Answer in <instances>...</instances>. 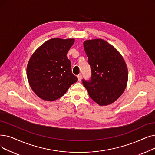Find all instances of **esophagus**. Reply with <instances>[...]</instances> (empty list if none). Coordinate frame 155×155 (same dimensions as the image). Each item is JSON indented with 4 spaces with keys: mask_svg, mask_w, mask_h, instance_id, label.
<instances>
[{
    "mask_svg": "<svg viewBox=\"0 0 155 155\" xmlns=\"http://www.w3.org/2000/svg\"><path fill=\"white\" fill-rule=\"evenodd\" d=\"M77 77H78V81L79 82H80L81 81V80H82V75H78V76H77Z\"/></svg>",
    "mask_w": 155,
    "mask_h": 155,
    "instance_id": "34e87169",
    "label": "esophagus"
}]
</instances>
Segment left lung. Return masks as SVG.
<instances>
[{"label": "left lung", "instance_id": "obj_1", "mask_svg": "<svg viewBox=\"0 0 155 155\" xmlns=\"http://www.w3.org/2000/svg\"><path fill=\"white\" fill-rule=\"evenodd\" d=\"M84 50L91 68V79L83 80L91 98L100 106L109 105L124 93L128 81V69L121 54L101 38L87 40Z\"/></svg>", "mask_w": 155, "mask_h": 155}]
</instances>
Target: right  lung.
Here are the masks:
<instances>
[{
	"instance_id": "obj_1",
	"label": "right lung",
	"mask_w": 155,
	"mask_h": 155,
	"mask_svg": "<svg viewBox=\"0 0 155 155\" xmlns=\"http://www.w3.org/2000/svg\"><path fill=\"white\" fill-rule=\"evenodd\" d=\"M74 42V38H51L40 45L30 57L26 75L31 89L40 99L54 101L77 82L66 56Z\"/></svg>"
}]
</instances>
